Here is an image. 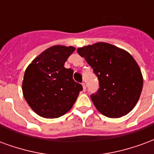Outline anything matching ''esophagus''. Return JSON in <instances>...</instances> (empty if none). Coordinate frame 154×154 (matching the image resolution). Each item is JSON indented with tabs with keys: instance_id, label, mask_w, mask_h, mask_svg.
I'll use <instances>...</instances> for the list:
<instances>
[{
	"instance_id": "esophagus-1",
	"label": "esophagus",
	"mask_w": 154,
	"mask_h": 154,
	"mask_svg": "<svg viewBox=\"0 0 154 154\" xmlns=\"http://www.w3.org/2000/svg\"><path fill=\"white\" fill-rule=\"evenodd\" d=\"M82 86H83V89H84V91L86 90V86H85V82H83V83H82Z\"/></svg>"
}]
</instances>
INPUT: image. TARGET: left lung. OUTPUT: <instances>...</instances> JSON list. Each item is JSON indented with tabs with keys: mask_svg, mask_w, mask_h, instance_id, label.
<instances>
[{
	"mask_svg": "<svg viewBox=\"0 0 154 154\" xmlns=\"http://www.w3.org/2000/svg\"><path fill=\"white\" fill-rule=\"evenodd\" d=\"M94 69L99 88L91 94L97 110L110 118L126 115L136 105L143 88V76L131 54L106 42L77 49Z\"/></svg>",
	"mask_w": 154,
	"mask_h": 154,
	"instance_id": "1",
	"label": "left lung"
}]
</instances>
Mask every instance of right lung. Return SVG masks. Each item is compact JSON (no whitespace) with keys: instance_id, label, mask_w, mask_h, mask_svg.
Returning <instances> with one entry per match:
<instances>
[{"instance_id":"add662e5","label":"right lung","mask_w":154,"mask_h":154,"mask_svg":"<svg viewBox=\"0 0 154 154\" xmlns=\"http://www.w3.org/2000/svg\"><path fill=\"white\" fill-rule=\"evenodd\" d=\"M74 47L53 46L27 67L22 90L29 106L45 118L60 117L71 109L83 87L73 79L72 69L64 67Z\"/></svg>"}]
</instances>
